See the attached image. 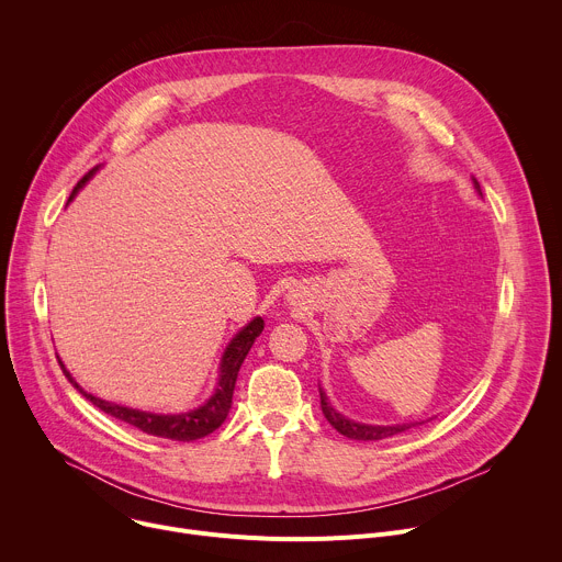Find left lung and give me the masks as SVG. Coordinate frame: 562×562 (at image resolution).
Masks as SVG:
<instances>
[{
    "label": "left lung",
    "mask_w": 562,
    "mask_h": 562,
    "mask_svg": "<svg viewBox=\"0 0 562 562\" xmlns=\"http://www.w3.org/2000/svg\"><path fill=\"white\" fill-rule=\"evenodd\" d=\"M477 184V182H475ZM319 405H323V414L325 418L331 423V427L336 431H340L342 436L351 438V440H362V442H369V440H382V438H391L395 434H403L416 425H393V427H375V425H360V423H353L349 418H345L342 414H338L331 403H327V395L325 391L319 389Z\"/></svg>",
    "instance_id": "1"
}]
</instances>
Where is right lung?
I'll list each match as a JSON object with an SVG mask.
<instances>
[{
	"label": "right lung",
	"mask_w": 562,
	"mask_h": 562,
	"mask_svg": "<svg viewBox=\"0 0 562 562\" xmlns=\"http://www.w3.org/2000/svg\"><path fill=\"white\" fill-rule=\"evenodd\" d=\"M98 171L91 169L82 180H79L70 193V198L82 189L89 178ZM68 198V200H70ZM265 329V319L262 317H256L251 319V323L239 331L231 345L226 347L224 356H222V364H220V380H217V386H215V393L206 400V403L193 412H187V414H178V416H159V414H148V412H137V409H128V407H120V405H113V403H106V400H100L91 393H87L82 386H79L70 373L64 369L61 364V371L64 375L70 380V384H75L79 391H82L87 395V400H91V403L95 407H100L104 414L126 423V425H133L137 427L139 431L144 434H150V436H157V438H169V440H180V442H191V440H200L209 434H213L224 420H226V414L231 409V397H233V389H235V380H237V371L239 367H243L249 349L254 347L256 338L262 334Z\"/></svg>",
	"instance_id": "right-lung-1"
}]
</instances>
